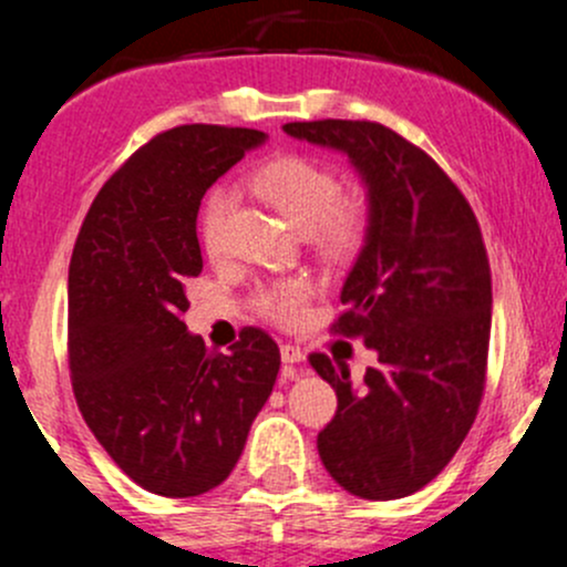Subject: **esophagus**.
Returning a JSON list of instances; mask_svg holds the SVG:
<instances>
[{
    "label": "esophagus",
    "mask_w": 567,
    "mask_h": 567,
    "mask_svg": "<svg viewBox=\"0 0 567 567\" xmlns=\"http://www.w3.org/2000/svg\"><path fill=\"white\" fill-rule=\"evenodd\" d=\"M279 353H282L285 364H301V362H305V351H301L299 346H290V342H285V346L279 348Z\"/></svg>",
    "instance_id": "esophagus-1"
}]
</instances>
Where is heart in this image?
<instances>
[{
  "instance_id": "b5f03b06",
  "label": "heart",
  "mask_w": 567,
  "mask_h": 567,
  "mask_svg": "<svg viewBox=\"0 0 567 567\" xmlns=\"http://www.w3.org/2000/svg\"><path fill=\"white\" fill-rule=\"evenodd\" d=\"M251 188L285 219L310 236L318 249L346 255L364 241L373 219V203L362 188H340L331 164L307 153L274 156L251 175ZM236 205L230 186H216L199 210V241L208 255L225 249L227 216ZM312 299V285L301 277L262 285L255 293V310L277 326H296Z\"/></svg>"
}]
</instances>
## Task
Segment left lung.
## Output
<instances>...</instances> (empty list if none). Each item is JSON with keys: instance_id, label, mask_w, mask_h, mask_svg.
Masks as SVG:
<instances>
[{"instance_id": "8db88e82", "label": "left lung", "mask_w": 567, "mask_h": 567, "mask_svg": "<svg viewBox=\"0 0 567 567\" xmlns=\"http://www.w3.org/2000/svg\"><path fill=\"white\" fill-rule=\"evenodd\" d=\"M285 131L346 151L373 203L331 334L364 340L379 364L351 386L346 364L310 353L337 392L320 461L353 496L400 499L453 461L483 403L494 296L480 221L450 175L386 125L312 120Z\"/></svg>"}]
</instances>
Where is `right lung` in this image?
<instances>
[{
    "label": "right lung",
    "instance_id": "add662e5",
    "mask_svg": "<svg viewBox=\"0 0 567 567\" xmlns=\"http://www.w3.org/2000/svg\"><path fill=\"white\" fill-rule=\"evenodd\" d=\"M262 131L177 125L95 194L68 268V364L84 422L136 485L186 499L225 483L274 390L279 348L244 326L230 353L186 334L203 271L199 199Z\"/></svg>",
    "mask_w": 567,
    "mask_h": 567
}]
</instances>
